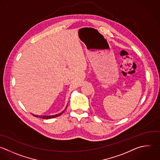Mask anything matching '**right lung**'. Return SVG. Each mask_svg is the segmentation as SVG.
<instances>
[{
  "label": "right lung",
  "mask_w": 160,
  "mask_h": 160,
  "mask_svg": "<svg viewBox=\"0 0 160 160\" xmlns=\"http://www.w3.org/2000/svg\"><path fill=\"white\" fill-rule=\"evenodd\" d=\"M66 109H65V110ZM64 110V111H65ZM64 111H63L62 112H61L60 113H59V114H57V115H50V116H48V115H44V116H38V115H33V116H34V117H40V118H43V119H50V118H55V117H58V116H60V115H61L63 112H64Z\"/></svg>",
  "instance_id": "obj_1"
}]
</instances>
